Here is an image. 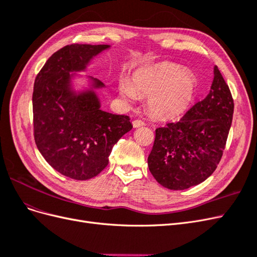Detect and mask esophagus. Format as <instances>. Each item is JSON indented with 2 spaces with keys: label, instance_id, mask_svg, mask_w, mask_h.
<instances>
[{
  "label": "esophagus",
  "instance_id": "obj_1",
  "mask_svg": "<svg viewBox=\"0 0 257 257\" xmlns=\"http://www.w3.org/2000/svg\"><path fill=\"white\" fill-rule=\"evenodd\" d=\"M143 125H145V122H144L143 120L137 119V120H134V121H133V126H134V127H141V126H143Z\"/></svg>",
  "mask_w": 257,
  "mask_h": 257
}]
</instances>
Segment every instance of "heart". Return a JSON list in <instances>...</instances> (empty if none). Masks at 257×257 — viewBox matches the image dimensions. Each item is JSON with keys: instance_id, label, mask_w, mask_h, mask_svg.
<instances>
[{"instance_id": "obj_1", "label": "heart", "mask_w": 257, "mask_h": 257, "mask_svg": "<svg viewBox=\"0 0 257 257\" xmlns=\"http://www.w3.org/2000/svg\"><path fill=\"white\" fill-rule=\"evenodd\" d=\"M195 78L180 66L164 63L139 71L134 88L127 81L121 83V93L128 99L136 98V91L149 96V110L160 118H174L189 105L195 92Z\"/></svg>"}]
</instances>
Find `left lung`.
<instances>
[{
    "mask_svg": "<svg viewBox=\"0 0 257 257\" xmlns=\"http://www.w3.org/2000/svg\"><path fill=\"white\" fill-rule=\"evenodd\" d=\"M234 113V99L219 68L209 94L182 118L155 130L148 157L150 173L169 190H185L204 182L219 164Z\"/></svg>",
    "mask_w": 257,
    "mask_h": 257,
    "instance_id": "8db88e82",
    "label": "left lung"
}]
</instances>
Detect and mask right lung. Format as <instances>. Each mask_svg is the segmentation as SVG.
I'll return each mask as SVG.
<instances>
[{
  "label": "right lung",
  "instance_id": "add662e5",
  "mask_svg": "<svg viewBox=\"0 0 257 257\" xmlns=\"http://www.w3.org/2000/svg\"><path fill=\"white\" fill-rule=\"evenodd\" d=\"M109 45L72 44L47 60L33 90L34 139L44 159L57 172L88 180L108 165L113 145L133 128L128 115L100 110L94 91L77 94L69 72L84 71L93 57ZM93 87L103 88L95 78Z\"/></svg>",
  "mask_w": 257,
  "mask_h": 257
}]
</instances>
